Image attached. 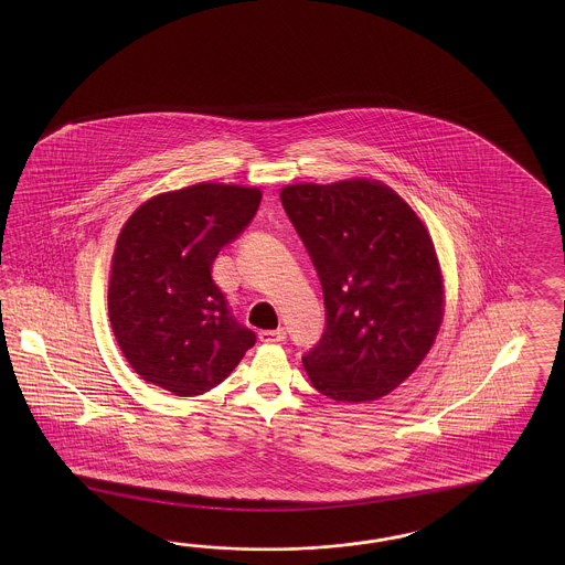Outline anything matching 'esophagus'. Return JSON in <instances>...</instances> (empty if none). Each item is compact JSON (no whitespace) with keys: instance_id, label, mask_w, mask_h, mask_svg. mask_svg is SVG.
Instances as JSON below:
<instances>
[{"instance_id":"1","label":"esophagus","mask_w":565,"mask_h":565,"mask_svg":"<svg viewBox=\"0 0 565 565\" xmlns=\"http://www.w3.org/2000/svg\"><path fill=\"white\" fill-rule=\"evenodd\" d=\"M258 340L263 343L286 342V331L284 329H265L258 333Z\"/></svg>"}]
</instances>
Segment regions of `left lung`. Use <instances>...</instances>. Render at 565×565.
<instances>
[{"mask_svg": "<svg viewBox=\"0 0 565 565\" xmlns=\"http://www.w3.org/2000/svg\"><path fill=\"white\" fill-rule=\"evenodd\" d=\"M279 196L326 300V329L302 354L312 387L335 402L394 392L427 356L444 315L425 225L394 190L366 180L294 184Z\"/></svg>", "mask_w": 565, "mask_h": 565, "instance_id": "8db88e82", "label": "left lung"}]
</instances>
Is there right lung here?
<instances>
[{"mask_svg":"<svg viewBox=\"0 0 565 565\" xmlns=\"http://www.w3.org/2000/svg\"><path fill=\"white\" fill-rule=\"evenodd\" d=\"M260 205V190L196 184L159 194L121 227L109 279V321L130 366L180 397L230 375L257 342L211 267Z\"/></svg>","mask_w":565,"mask_h":565,"instance_id":"1","label":"right lung"}]
</instances>
